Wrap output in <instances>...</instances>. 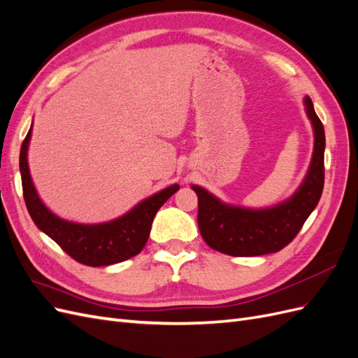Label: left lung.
<instances>
[{
  "mask_svg": "<svg viewBox=\"0 0 358 358\" xmlns=\"http://www.w3.org/2000/svg\"><path fill=\"white\" fill-rule=\"evenodd\" d=\"M305 110L313 129V152L305 179L291 197L264 209L221 201L212 192L191 185L199 197V229L215 251L233 257H257L287 246L317 208L324 188V127L305 96Z\"/></svg>",
  "mask_w": 358,
  "mask_h": 358,
  "instance_id": "left-lung-1",
  "label": "left lung"
}]
</instances>
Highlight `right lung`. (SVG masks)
I'll return each mask as SVG.
<instances>
[{
	"mask_svg": "<svg viewBox=\"0 0 358 358\" xmlns=\"http://www.w3.org/2000/svg\"><path fill=\"white\" fill-rule=\"evenodd\" d=\"M31 136L32 124L20 148L19 170L27 209L38 229L57 242L76 262L91 267L121 263L142 251L158 209L179 189L178 183L152 194L112 221L80 224L64 220L41 201L31 179L28 167Z\"/></svg>",
	"mask_w": 358,
	"mask_h": 358,
	"instance_id": "1",
	"label": "right lung"
}]
</instances>
